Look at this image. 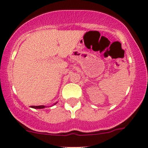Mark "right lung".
Instances as JSON below:
<instances>
[{
    "label": "right lung",
    "instance_id": "add662e5",
    "mask_svg": "<svg viewBox=\"0 0 148 148\" xmlns=\"http://www.w3.org/2000/svg\"><path fill=\"white\" fill-rule=\"evenodd\" d=\"M30 107L32 108H36V109H42V108H45V106H30Z\"/></svg>",
    "mask_w": 148,
    "mask_h": 148
}]
</instances>
